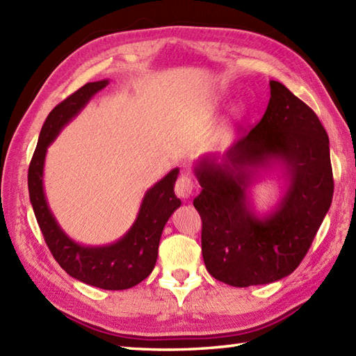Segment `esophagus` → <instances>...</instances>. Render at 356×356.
<instances>
[{"mask_svg": "<svg viewBox=\"0 0 356 356\" xmlns=\"http://www.w3.org/2000/svg\"><path fill=\"white\" fill-rule=\"evenodd\" d=\"M194 188H195V185H194L191 177L180 176V177L177 179L176 186H174V191H176V194L179 195L180 199L186 200V199H190L191 195H193Z\"/></svg>", "mask_w": 356, "mask_h": 356, "instance_id": "1", "label": "esophagus"}]
</instances>
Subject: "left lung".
Segmentation results:
<instances>
[{"label":"left lung","instance_id":"obj_1","mask_svg":"<svg viewBox=\"0 0 356 356\" xmlns=\"http://www.w3.org/2000/svg\"><path fill=\"white\" fill-rule=\"evenodd\" d=\"M261 120L225 154L194 166L202 191V255L208 272L236 287L274 283L298 268L334 195L327 133L311 107L270 81ZM280 164L286 191L269 215L257 216L248 188L261 168Z\"/></svg>","mask_w":356,"mask_h":356}]
</instances>
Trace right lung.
<instances>
[{"label": "right lung", "instance_id": "1", "mask_svg": "<svg viewBox=\"0 0 356 356\" xmlns=\"http://www.w3.org/2000/svg\"><path fill=\"white\" fill-rule=\"evenodd\" d=\"M108 86V79L88 82L50 111L29 165V195L33 213L51 255L67 274L105 291H124L139 284L154 269L165 223L182 202L174 194L179 168L171 170L143 195L133 226L107 246H84L72 240L58 225L45 199L42 174L45 153L59 131Z\"/></svg>", "mask_w": 356, "mask_h": 356}]
</instances>
